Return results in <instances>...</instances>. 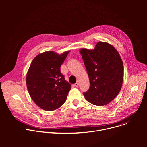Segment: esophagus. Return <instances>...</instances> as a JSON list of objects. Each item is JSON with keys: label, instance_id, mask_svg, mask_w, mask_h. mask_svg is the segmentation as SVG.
I'll use <instances>...</instances> for the list:
<instances>
[{"label": "esophagus", "instance_id": "esophagus-1", "mask_svg": "<svg viewBox=\"0 0 147 147\" xmlns=\"http://www.w3.org/2000/svg\"><path fill=\"white\" fill-rule=\"evenodd\" d=\"M78 85H79V81H77L74 84V86H76V87H78Z\"/></svg>", "mask_w": 147, "mask_h": 147}]
</instances>
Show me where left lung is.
Listing matches in <instances>:
<instances>
[{
    "mask_svg": "<svg viewBox=\"0 0 147 147\" xmlns=\"http://www.w3.org/2000/svg\"><path fill=\"white\" fill-rule=\"evenodd\" d=\"M80 53L90 84L84 96L95 105L108 104L118 95L122 86L124 68L119 52L110 44L98 42L94 49L81 48Z\"/></svg>",
    "mask_w": 147,
    "mask_h": 147,
    "instance_id": "8db88e82",
    "label": "left lung"
}]
</instances>
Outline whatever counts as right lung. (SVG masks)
I'll list each match as a JSON object with an SVG mask.
<instances>
[{
  "label": "right lung",
  "mask_w": 147,
  "mask_h": 147,
  "mask_svg": "<svg viewBox=\"0 0 147 147\" xmlns=\"http://www.w3.org/2000/svg\"><path fill=\"white\" fill-rule=\"evenodd\" d=\"M70 52L59 55L47 51L38 54L32 61L26 76L27 87L40 108L53 111L66 102L71 85L60 73V66Z\"/></svg>",
  "instance_id": "right-lung-1"
}]
</instances>
